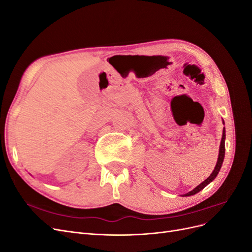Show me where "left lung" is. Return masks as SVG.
Instances as JSON below:
<instances>
[{"instance_id":"left-lung-1","label":"left lung","mask_w":252,"mask_h":252,"mask_svg":"<svg viewBox=\"0 0 252 252\" xmlns=\"http://www.w3.org/2000/svg\"><path fill=\"white\" fill-rule=\"evenodd\" d=\"M225 139H226V135H225V128L223 129V135H222V140H220V150H219V158H218V162L217 165L215 167V170L212 171V173L209 175V177L206 179L203 183L199 186H196L193 190L191 191H189L188 193L184 194V196H190V195H193L195 193H197L199 191H201L202 189H204L206 186H207L210 182H212L217 178V175L220 169V167H222L223 161H224V157H225Z\"/></svg>"}]
</instances>
